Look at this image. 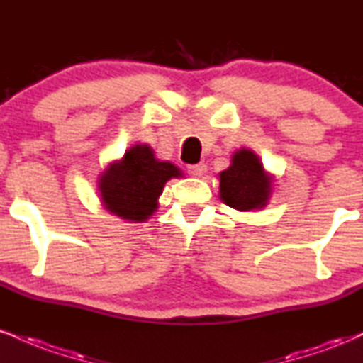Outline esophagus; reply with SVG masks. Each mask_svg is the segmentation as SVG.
Returning a JSON list of instances; mask_svg holds the SVG:
<instances>
[{
  "label": "esophagus",
  "mask_w": 363,
  "mask_h": 363,
  "mask_svg": "<svg viewBox=\"0 0 363 363\" xmlns=\"http://www.w3.org/2000/svg\"><path fill=\"white\" fill-rule=\"evenodd\" d=\"M187 172H189L193 177H203L204 174H206V164L199 162L194 165H187Z\"/></svg>",
  "instance_id": "esophagus-1"
}]
</instances>
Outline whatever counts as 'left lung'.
I'll list each match as a JSON object with an SVG mask.
<instances>
[{"label":"left lung","mask_w":363,"mask_h":363,"mask_svg":"<svg viewBox=\"0 0 363 363\" xmlns=\"http://www.w3.org/2000/svg\"><path fill=\"white\" fill-rule=\"evenodd\" d=\"M274 179L265 172L259 155L240 148L231 155L230 167L220 172V198L238 211H253L267 206Z\"/></svg>","instance_id":"1"}]
</instances>
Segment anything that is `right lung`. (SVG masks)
<instances>
[{"label":"right lung","mask_w":363,"mask_h":363,"mask_svg":"<svg viewBox=\"0 0 363 363\" xmlns=\"http://www.w3.org/2000/svg\"><path fill=\"white\" fill-rule=\"evenodd\" d=\"M182 177L181 169L155 159L147 143H137L104 169L98 181L103 206L121 220L142 223L159 208L165 182Z\"/></svg>","instance_id":"obj_1"}]
</instances>
